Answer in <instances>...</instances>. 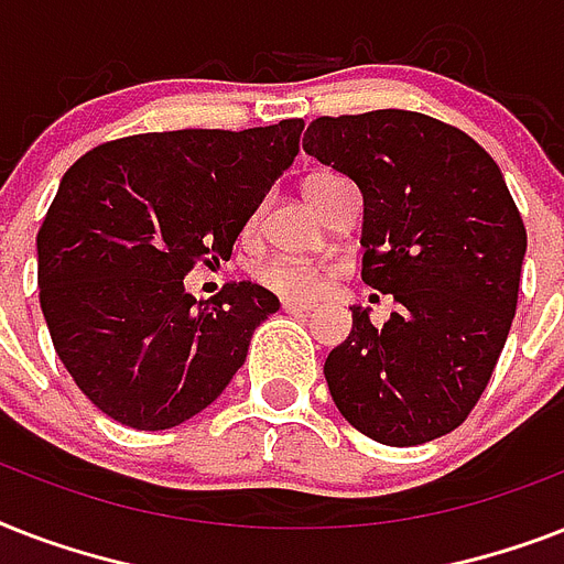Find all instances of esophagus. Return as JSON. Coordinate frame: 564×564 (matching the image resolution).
<instances>
[{"label":"esophagus","instance_id":"34e87169","mask_svg":"<svg viewBox=\"0 0 564 564\" xmlns=\"http://www.w3.org/2000/svg\"><path fill=\"white\" fill-rule=\"evenodd\" d=\"M283 310L286 313H310L313 304H307V301H283Z\"/></svg>","mask_w":564,"mask_h":564}]
</instances>
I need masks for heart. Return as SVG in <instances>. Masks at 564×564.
<instances>
[{
    "label": "heart",
    "mask_w": 564,
    "mask_h": 564,
    "mask_svg": "<svg viewBox=\"0 0 564 564\" xmlns=\"http://www.w3.org/2000/svg\"><path fill=\"white\" fill-rule=\"evenodd\" d=\"M334 178L330 172H318L313 178H307L304 187H313V184H322V181ZM257 281L263 283L265 290L278 292V295H286V299H313L322 292L327 281V269L316 263H301V260H286V257H278V260H269L257 269Z\"/></svg>",
    "instance_id": "1"
}]
</instances>
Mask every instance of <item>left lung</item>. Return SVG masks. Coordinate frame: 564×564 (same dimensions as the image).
Returning <instances> with one entry per match:
<instances>
[{
  "mask_svg": "<svg viewBox=\"0 0 564 564\" xmlns=\"http://www.w3.org/2000/svg\"><path fill=\"white\" fill-rule=\"evenodd\" d=\"M304 152L362 193V281L392 295L383 327L351 307L330 351L336 410L380 445H424L480 401L518 307L524 219L498 163L459 128L415 110L318 117Z\"/></svg>",
  "mask_w": 564,
  "mask_h": 564,
  "instance_id": "8db88e82",
  "label": "left lung"
}]
</instances>
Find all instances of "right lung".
<instances>
[{"label":"right lung","instance_id":"right-lung-1","mask_svg":"<svg viewBox=\"0 0 564 564\" xmlns=\"http://www.w3.org/2000/svg\"><path fill=\"white\" fill-rule=\"evenodd\" d=\"M301 128L152 131L96 145L66 170L37 230L40 307L61 362L105 415L178 427L246 362L281 301L251 281L195 301L184 278L230 260L295 161Z\"/></svg>","mask_w":564,"mask_h":564}]
</instances>
